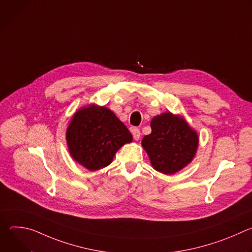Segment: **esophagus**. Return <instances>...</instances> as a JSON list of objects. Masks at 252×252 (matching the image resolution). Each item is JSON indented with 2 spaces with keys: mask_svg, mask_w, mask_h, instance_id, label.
<instances>
[{
  "mask_svg": "<svg viewBox=\"0 0 252 252\" xmlns=\"http://www.w3.org/2000/svg\"><path fill=\"white\" fill-rule=\"evenodd\" d=\"M131 133H132V136L135 140H138L139 137H140V131L137 127H131Z\"/></svg>",
  "mask_w": 252,
  "mask_h": 252,
  "instance_id": "esophagus-1",
  "label": "esophagus"
}]
</instances>
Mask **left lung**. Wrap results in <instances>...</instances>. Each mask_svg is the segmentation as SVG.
<instances>
[{
    "label": "left lung",
    "mask_w": 252,
    "mask_h": 252,
    "mask_svg": "<svg viewBox=\"0 0 252 252\" xmlns=\"http://www.w3.org/2000/svg\"><path fill=\"white\" fill-rule=\"evenodd\" d=\"M151 126L152 133L142 138L141 145L156 170L172 174L192 160L198 136L183 119L164 113L154 118Z\"/></svg>",
    "instance_id": "obj_1"
}]
</instances>
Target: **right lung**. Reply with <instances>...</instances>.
<instances>
[{
	"label": "right lung",
	"mask_w": 252,
	"mask_h": 252,
	"mask_svg": "<svg viewBox=\"0 0 252 252\" xmlns=\"http://www.w3.org/2000/svg\"><path fill=\"white\" fill-rule=\"evenodd\" d=\"M131 140L126 126L104 106L78 111L66 129L70 156L89 170L109 165L118 150Z\"/></svg>",
	"instance_id": "add662e5"
}]
</instances>
